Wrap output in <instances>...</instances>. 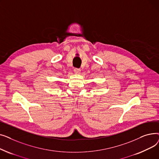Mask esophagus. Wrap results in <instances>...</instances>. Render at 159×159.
Here are the masks:
<instances>
[{"mask_svg": "<svg viewBox=\"0 0 159 159\" xmlns=\"http://www.w3.org/2000/svg\"><path fill=\"white\" fill-rule=\"evenodd\" d=\"M73 71H74V72L75 73H77V74H79V73H80V70L79 68H74Z\"/></svg>", "mask_w": 159, "mask_h": 159, "instance_id": "34e87169", "label": "esophagus"}]
</instances>
